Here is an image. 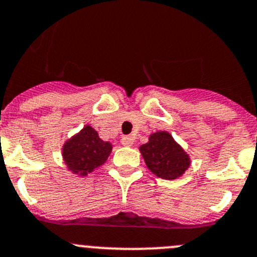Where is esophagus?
<instances>
[{
  "mask_svg": "<svg viewBox=\"0 0 257 257\" xmlns=\"http://www.w3.org/2000/svg\"><path fill=\"white\" fill-rule=\"evenodd\" d=\"M121 144H123L124 147H131V146H133V143H134V138L133 137H131V136H124L123 138H121Z\"/></svg>",
  "mask_w": 257,
  "mask_h": 257,
  "instance_id": "1",
  "label": "esophagus"
}]
</instances>
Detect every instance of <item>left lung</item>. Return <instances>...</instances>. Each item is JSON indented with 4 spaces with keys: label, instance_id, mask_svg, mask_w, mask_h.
Wrapping results in <instances>:
<instances>
[{
    "label": "left lung",
    "instance_id": "8db88e82",
    "mask_svg": "<svg viewBox=\"0 0 257 257\" xmlns=\"http://www.w3.org/2000/svg\"><path fill=\"white\" fill-rule=\"evenodd\" d=\"M139 151L149 171L159 178L176 179L191 166L187 152L166 131L151 134L148 143L139 147Z\"/></svg>",
    "mask_w": 257,
    "mask_h": 257
}]
</instances>
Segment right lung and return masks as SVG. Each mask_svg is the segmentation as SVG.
Returning <instances> with one entry per match:
<instances>
[{
	"mask_svg": "<svg viewBox=\"0 0 257 257\" xmlns=\"http://www.w3.org/2000/svg\"><path fill=\"white\" fill-rule=\"evenodd\" d=\"M111 148V143L99 138L93 126L85 125L64 143L62 159L69 171L84 177L105 163Z\"/></svg>",
	"mask_w": 257,
	"mask_h": 257,
	"instance_id": "right-lung-1",
	"label": "right lung"
}]
</instances>
